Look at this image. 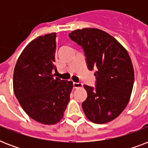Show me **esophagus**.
I'll use <instances>...</instances> for the list:
<instances>
[{"label": "esophagus", "instance_id": "esophagus-1", "mask_svg": "<svg viewBox=\"0 0 148 148\" xmlns=\"http://www.w3.org/2000/svg\"><path fill=\"white\" fill-rule=\"evenodd\" d=\"M73 86H74V88H81V87L83 86V84L81 83H80V82H78V83H77V82H73Z\"/></svg>", "mask_w": 148, "mask_h": 148}]
</instances>
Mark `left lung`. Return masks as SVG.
I'll return each mask as SVG.
<instances>
[{
	"mask_svg": "<svg viewBox=\"0 0 148 148\" xmlns=\"http://www.w3.org/2000/svg\"><path fill=\"white\" fill-rule=\"evenodd\" d=\"M69 37L84 49L88 69L96 70L95 88L84 86L88 93L82 103L84 112L95 124L111 121L131 97L134 81L131 58L114 38L99 29H78Z\"/></svg>",
	"mask_w": 148,
	"mask_h": 148,
	"instance_id": "left-lung-1",
	"label": "left lung"
}]
</instances>
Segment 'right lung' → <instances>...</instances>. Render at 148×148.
I'll list each match as a JSON object with an SVG mask.
<instances>
[{"label":"right lung","instance_id":"right-lung-1","mask_svg":"<svg viewBox=\"0 0 148 148\" xmlns=\"http://www.w3.org/2000/svg\"><path fill=\"white\" fill-rule=\"evenodd\" d=\"M56 33L40 36L27 45L17 59L13 87L20 104L36 121L55 124L64 117L72 81L54 78Z\"/></svg>","mask_w":148,"mask_h":148}]
</instances>
